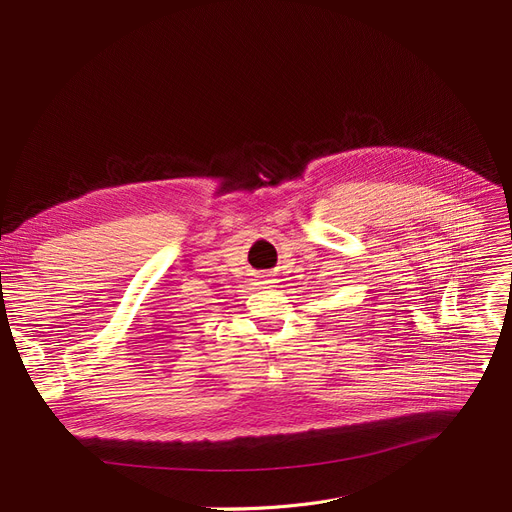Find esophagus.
<instances>
[{"mask_svg":"<svg viewBox=\"0 0 512 512\" xmlns=\"http://www.w3.org/2000/svg\"><path fill=\"white\" fill-rule=\"evenodd\" d=\"M259 284H263V286H270V284H276V280H274V278H267V276H261Z\"/></svg>","mask_w":512,"mask_h":512,"instance_id":"esophagus-1","label":"esophagus"}]
</instances>
